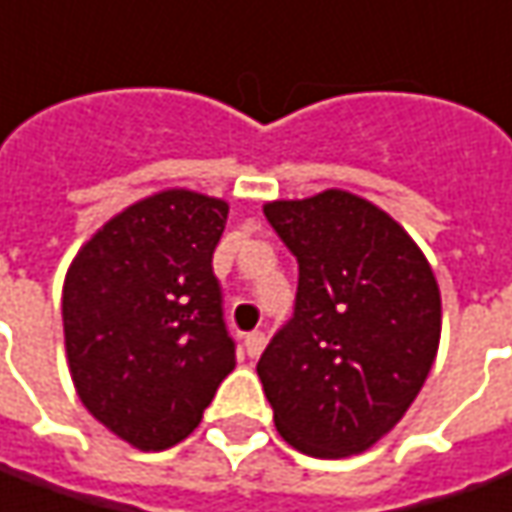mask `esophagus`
<instances>
[{
  "instance_id": "34e87169",
  "label": "esophagus",
  "mask_w": 512,
  "mask_h": 512,
  "mask_svg": "<svg viewBox=\"0 0 512 512\" xmlns=\"http://www.w3.org/2000/svg\"><path fill=\"white\" fill-rule=\"evenodd\" d=\"M263 346H266V332H246L244 335V349H246V355L249 357H257L260 352H263Z\"/></svg>"
}]
</instances>
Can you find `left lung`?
Masks as SVG:
<instances>
[{
	"label": "left lung",
	"mask_w": 512,
	"mask_h": 512,
	"mask_svg": "<svg viewBox=\"0 0 512 512\" xmlns=\"http://www.w3.org/2000/svg\"><path fill=\"white\" fill-rule=\"evenodd\" d=\"M299 263L291 321L257 363L274 424L293 449L338 460L391 432L441 341L427 257L366 199L324 191L263 207Z\"/></svg>",
	"instance_id": "8db88e82"
}]
</instances>
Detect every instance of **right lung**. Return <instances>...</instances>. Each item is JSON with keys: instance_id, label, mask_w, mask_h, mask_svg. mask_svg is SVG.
<instances>
[{"instance_id": "right-lung-1", "label": "right lung", "mask_w": 512, "mask_h": 512, "mask_svg": "<svg viewBox=\"0 0 512 512\" xmlns=\"http://www.w3.org/2000/svg\"><path fill=\"white\" fill-rule=\"evenodd\" d=\"M227 213L185 188L141 199L82 246L63 282L74 388L141 452L185 441L235 368L213 274Z\"/></svg>"}]
</instances>
